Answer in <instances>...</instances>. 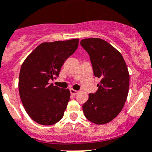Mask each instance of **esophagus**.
<instances>
[{
	"label": "esophagus",
	"instance_id": "esophagus-1",
	"mask_svg": "<svg viewBox=\"0 0 152 152\" xmlns=\"http://www.w3.org/2000/svg\"><path fill=\"white\" fill-rule=\"evenodd\" d=\"M70 91H71V94L72 95V96H75L76 94H77V92L78 91H76V90L73 89V88H71V89H70Z\"/></svg>",
	"mask_w": 152,
	"mask_h": 152
}]
</instances>
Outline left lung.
<instances>
[{"label":"left lung","mask_w":152,"mask_h":152,"mask_svg":"<svg viewBox=\"0 0 152 152\" xmlns=\"http://www.w3.org/2000/svg\"><path fill=\"white\" fill-rule=\"evenodd\" d=\"M81 45L88 53L94 75L100 78L99 89L89 94L82 106L85 117L91 123L108 124L118 116L127 98L130 75L122 54L99 38L84 39Z\"/></svg>","instance_id":"obj_1"}]
</instances>
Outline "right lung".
<instances>
[{
  "label": "right lung",
  "mask_w": 152,
  "mask_h": 152,
  "mask_svg": "<svg viewBox=\"0 0 152 152\" xmlns=\"http://www.w3.org/2000/svg\"><path fill=\"white\" fill-rule=\"evenodd\" d=\"M79 39L42 42L26 58L19 73L18 91L28 116L41 125H53L64 116L70 90L49 83L78 46Z\"/></svg>",
  "instance_id": "right-lung-1"
}]
</instances>
